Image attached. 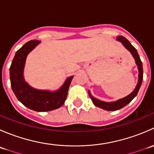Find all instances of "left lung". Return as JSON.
Instances as JSON below:
<instances>
[{
  "label": "left lung",
  "mask_w": 154,
  "mask_h": 154,
  "mask_svg": "<svg viewBox=\"0 0 154 154\" xmlns=\"http://www.w3.org/2000/svg\"><path fill=\"white\" fill-rule=\"evenodd\" d=\"M117 41L122 42V45L130 51V54H132V56H133V58H134L135 61H136V64L137 65L138 70H139V80H138V83L137 85H136V88H135V89L132 91V93H130L129 95L126 96V97H123V98L119 99V100L114 102H105L102 101V100H98V99L93 97L91 94V93H90V91H88V95H89L90 98L92 100L93 103H94L96 106L100 107V108L103 109L107 110V111H115V110L120 109L127 106V105L128 104V103H130L136 95H137L139 88H140L141 87V85H142V80H143V68H142V61H141L140 57H139V54H138L136 48L130 44V42H129L125 37L122 36V35H119V37H117Z\"/></svg>",
  "instance_id": "left-lung-1"
}]
</instances>
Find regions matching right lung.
Segmentation results:
<instances>
[{
  "label": "right lung",
  "mask_w": 154,
  "mask_h": 154,
  "mask_svg": "<svg viewBox=\"0 0 154 154\" xmlns=\"http://www.w3.org/2000/svg\"><path fill=\"white\" fill-rule=\"evenodd\" d=\"M39 43L38 40H31L17 51L10 68V77L12 91L22 104L34 111L48 112L64 104L74 76L68 77L60 88L54 91L36 89L29 86L23 74L26 59Z\"/></svg>",
  "instance_id": "right-lung-1"
}]
</instances>
